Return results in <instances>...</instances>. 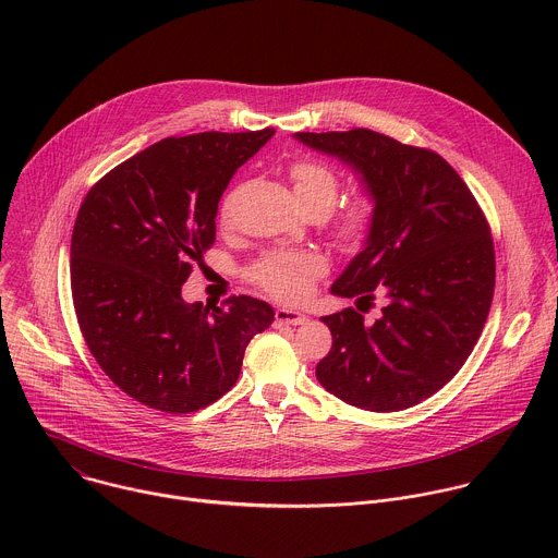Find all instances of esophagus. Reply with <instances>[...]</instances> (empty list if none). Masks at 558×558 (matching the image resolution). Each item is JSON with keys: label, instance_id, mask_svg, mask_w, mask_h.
<instances>
[{"label": "esophagus", "instance_id": "esophagus-1", "mask_svg": "<svg viewBox=\"0 0 558 558\" xmlns=\"http://www.w3.org/2000/svg\"><path fill=\"white\" fill-rule=\"evenodd\" d=\"M274 317H276V325L278 327H282V325L295 327V325H304L306 323V315L300 313V311H293V308H276Z\"/></svg>", "mask_w": 558, "mask_h": 558}]
</instances>
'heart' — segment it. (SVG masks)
Wrapping results in <instances>:
<instances>
[{"label": "heart", "instance_id": "b5f03b06", "mask_svg": "<svg viewBox=\"0 0 558 558\" xmlns=\"http://www.w3.org/2000/svg\"><path fill=\"white\" fill-rule=\"evenodd\" d=\"M289 177L293 181V190L298 201L306 209L327 211L340 192V177L333 168L315 158H300L291 168ZM375 214V203L371 194L360 192L351 196L329 220L336 243L342 247H355L364 241L371 229ZM229 218V205L222 207V220ZM329 269V260L325 254L304 250V252H271L265 254L250 271V278L269 295L298 302L304 300L313 287V282L325 276Z\"/></svg>", "mask_w": 558, "mask_h": 558}]
</instances>
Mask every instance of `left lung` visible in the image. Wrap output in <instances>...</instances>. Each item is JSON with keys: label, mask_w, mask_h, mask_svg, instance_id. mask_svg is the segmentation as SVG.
<instances>
[{"label": "left lung", "mask_w": 558, "mask_h": 558, "mask_svg": "<svg viewBox=\"0 0 558 558\" xmlns=\"http://www.w3.org/2000/svg\"><path fill=\"white\" fill-rule=\"evenodd\" d=\"M295 138L353 166L375 201L366 247L331 291L388 300L373 325L353 306L323 317L333 347L315 377L364 411L411 409L459 373L484 331L495 295L488 218L433 149L366 128Z\"/></svg>", "instance_id": "8db88e82"}]
</instances>
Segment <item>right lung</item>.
Segmentation results:
<instances>
[{"label":"right lung","instance_id":"right-lung-1","mask_svg":"<svg viewBox=\"0 0 558 558\" xmlns=\"http://www.w3.org/2000/svg\"><path fill=\"white\" fill-rule=\"evenodd\" d=\"M168 136L110 170L78 207L70 287L78 329L104 373L132 400L185 415L241 375L274 308L252 295L187 304L181 287L216 241L218 201L233 172L274 134Z\"/></svg>","mask_w":558,"mask_h":558}]
</instances>
